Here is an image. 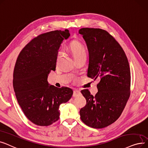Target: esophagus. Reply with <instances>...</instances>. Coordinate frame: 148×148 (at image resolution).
I'll return each mask as SVG.
<instances>
[{"label": "esophagus", "mask_w": 148, "mask_h": 148, "mask_svg": "<svg viewBox=\"0 0 148 148\" xmlns=\"http://www.w3.org/2000/svg\"><path fill=\"white\" fill-rule=\"evenodd\" d=\"M80 95V91L79 90H75L73 91V97H77Z\"/></svg>", "instance_id": "obj_1"}]
</instances>
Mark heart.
Listing matches in <instances>:
<instances>
[{
  "instance_id": "obj_1",
  "label": "heart",
  "mask_w": 148,
  "mask_h": 148,
  "mask_svg": "<svg viewBox=\"0 0 148 148\" xmlns=\"http://www.w3.org/2000/svg\"><path fill=\"white\" fill-rule=\"evenodd\" d=\"M70 49L75 59L78 58L82 56H86V50L84 46L79 41H73L70 45ZM62 55L61 49H59L56 55V64H58Z\"/></svg>"
}]
</instances>
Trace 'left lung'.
Listing matches in <instances>:
<instances>
[{
    "label": "left lung",
    "mask_w": 148,
    "mask_h": 148,
    "mask_svg": "<svg viewBox=\"0 0 148 148\" xmlns=\"http://www.w3.org/2000/svg\"><path fill=\"white\" fill-rule=\"evenodd\" d=\"M89 52L87 76L99 78L95 96L88 89L81 91L86 98L80 110L81 121L90 127L103 128L121 116L130 96L131 72L126 55L116 39L99 28H81Z\"/></svg>",
    "instance_id": "8db88e82"
}]
</instances>
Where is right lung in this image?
<instances>
[{"mask_svg": "<svg viewBox=\"0 0 148 148\" xmlns=\"http://www.w3.org/2000/svg\"><path fill=\"white\" fill-rule=\"evenodd\" d=\"M68 29L41 34L19 53L13 73V87L20 107L33 123L46 126L60 118L59 107L70 100L73 90L49 86L47 75L56 68V55Z\"/></svg>", "mask_w": 148, "mask_h": 148, "instance_id": "1", "label": "right lung"}]
</instances>
